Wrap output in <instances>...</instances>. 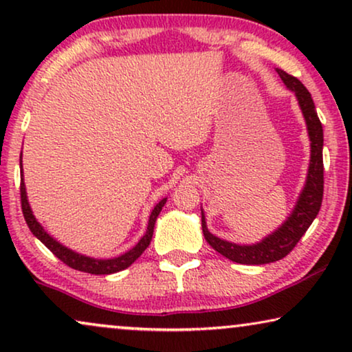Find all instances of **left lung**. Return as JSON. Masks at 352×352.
Segmentation results:
<instances>
[{
  "mask_svg": "<svg viewBox=\"0 0 352 352\" xmlns=\"http://www.w3.org/2000/svg\"><path fill=\"white\" fill-rule=\"evenodd\" d=\"M277 74L287 88L292 93H295L298 105H300L302 117H305L311 141L309 168H307L305 187L300 192V197H298L290 216L283 221L280 228H277L272 234H269L258 243L239 245L216 237L206 228L205 213L201 210V230H204L206 242L223 256L240 264H267L285 258L300 242L306 230L309 229L312 221L316 219L322 205V197H324V160H322L324 129H322V123L317 117L314 100L300 80L278 69Z\"/></svg>",
  "mask_w": 352,
  "mask_h": 352,
  "instance_id": "1",
  "label": "left lung"
}]
</instances>
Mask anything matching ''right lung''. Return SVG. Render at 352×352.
Here are the masks:
<instances>
[{"mask_svg":"<svg viewBox=\"0 0 352 352\" xmlns=\"http://www.w3.org/2000/svg\"><path fill=\"white\" fill-rule=\"evenodd\" d=\"M21 201H22V213H23V218L27 221L28 229H30L32 234L35 235V237L40 240L45 247L50 248L62 263H65L67 266L72 269H76V271L96 274V276H104V274H115V272L123 271V269L131 266V264L141 256L144 250L148 247V243H151L152 235H153V228H155V221L158 218V214H160L162 208L165 206L166 199L160 200L155 206H153L152 213L148 216L147 230L141 237V240H139L131 250H128L126 253L110 259H98V258L86 256V254L76 253L74 250L67 248L65 245L57 242L52 235H50L45 229H43V226L38 223L35 216H33V211L27 199V189H25V182H23V171H22V153H21Z\"/></svg>","mask_w":352,"mask_h":352,"instance_id":"right-lung-1","label":"right lung"}]
</instances>
